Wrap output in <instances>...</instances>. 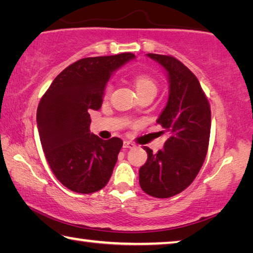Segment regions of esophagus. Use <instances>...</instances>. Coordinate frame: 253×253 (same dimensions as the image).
<instances>
[{"mask_svg": "<svg viewBox=\"0 0 253 253\" xmlns=\"http://www.w3.org/2000/svg\"><path fill=\"white\" fill-rule=\"evenodd\" d=\"M123 146H124V148H134L135 147V144L129 142V140H125V142H124Z\"/></svg>", "mask_w": 253, "mask_h": 253, "instance_id": "esophagus-1", "label": "esophagus"}]
</instances>
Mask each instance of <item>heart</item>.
<instances>
[{
  "label": "heart",
  "instance_id": "b5f03b06",
  "mask_svg": "<svg viewBox=\"0 0 253 253\" xmlns=\"http://www.w3.org/2000/svg\"><path fill=\"white\" fill-rule=\"evenodd\" d=\"M135 87L137 93H143L147 91L155 92L157 91L156 81L154 80L151 76L148 75H137L135 77ZM114 84L113 83H108L105 88V96L108 97L111 91H113Z\"/></svg>",
  "mask_w": 253,
  "mask_h": 253
}]
</instances>
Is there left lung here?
Returning <instances> with one entry per match:
<instances>
[{
	"label": "left lung",
	"mask_w": 253,
	"mask_h": 253,
	"mask_svg": "<svg viewBox=\"0 0 253 253\" xmlns=\"http://www.w3.org/2000/svg\"><path fill=\"white\" fill-rule=\"evenodd\" d=\"M147 55L169 76V100L157 124L169 137L156 154L144 147L147 161L139 169V184L148 195L166 199L190 186L202 168L209 148L211 108L198 78L179 60L172 55Z\"/></svg>",
	"instance_id": "1"
}]
</instances>
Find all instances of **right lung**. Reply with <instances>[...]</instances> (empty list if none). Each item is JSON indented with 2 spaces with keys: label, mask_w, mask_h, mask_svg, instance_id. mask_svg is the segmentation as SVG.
Listing matches in <instances>:
<instances>
[{
  "label": "right lung",
  "mask_w": 253,
  "mask_h": 253,
  "mask_svg": "<svg viewBox=\"0 0 253 253\" xmlns=\"http://www.w3.org/2000/svg\"><path fill=\"white\" fill-rule=\"evenodd\" d=\"M134 58L125 52L80 59L55 77L38 106V130L50 169L77 193L101 190L113 174L123 140L91 134L89 110L100 108L110 76Z\"/></svg>",
  "instance_id": "1"
}]
</instances>
